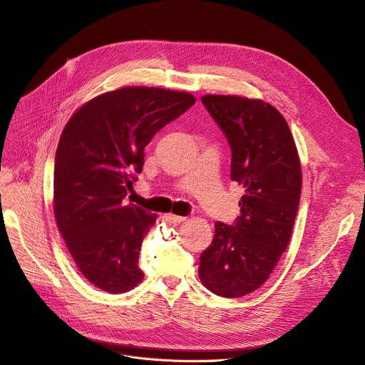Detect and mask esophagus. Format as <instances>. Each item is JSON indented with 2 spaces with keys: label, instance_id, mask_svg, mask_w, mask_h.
<instances>
[{
  "label": "esophagus",
  "instance_id": "obj_1",
  "mask_svg": "<svg viewBox=\"0 0 365 365\" xmlns=\"http://www.w3.org/2000/svg\"><path fill=\"white\" fill-rule=\"evenodd\" d=\"M165 217V222H168V223H181V222H184L185 220V217H182V215H175V214H165L164 215Z\"/></svg>",
  "mask_w": 365,
  "mask_h": 365
}]
</instances>
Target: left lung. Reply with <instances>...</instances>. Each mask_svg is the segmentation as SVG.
<instances>
[{"instance_id": "1", "label": "left lung", "mask_w": 365, "mask_h": 365, "mask_svg": "<svg viewBox=\"0 0 365 365\" xmlns=\"http://www.w3.org/2000/svg\"><path fill=\"white\" fill-rule=\"evenodd\" d=\"M201 102L227 138L230 177L245 195L232 226L215 222L198 276L212 294L240 298L267 280L289 245L301 200V163L284 118L272 105L223 95H205Z\"/></svg>"}]
</instances>
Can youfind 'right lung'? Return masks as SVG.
Here are the masks:
<instances>
[{
    "mask_svg": "<svg viewBox=\"0 0 365 365\" xmlns=\"http://www.w3.org/2000/svg\"><path fill=\"white\" fill-rule=\"evenodd\" d=\"M195 103L187 92L122 88L85 103L66 123L54 160V217L82 274L109 294L143 277L142 239L157 222L122 205L143 167V148Z\"/></svg>",
    "mask_w": 365,
    "mask_h": 365,
    "instance_id": "add662e5",
    "label": "right lung"
}]
</instances>
